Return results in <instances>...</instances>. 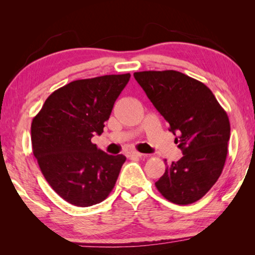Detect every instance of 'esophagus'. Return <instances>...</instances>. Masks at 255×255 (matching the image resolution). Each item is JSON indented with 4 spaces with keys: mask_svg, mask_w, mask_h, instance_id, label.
Instances as JSON below:
<instances>
[{
    "mask_svg": "<svg viewBox=\"0 0 255 255\" xmlns=\"http://www.w3.org/2000/svg\"><path fill=\"white\" fill-rule=\"evenodd\" d=\"M127 156L128 157H132V156H135V157H143V156H145V154H141L139 152H129V153H127Z\"/></svg>",
    "mask_w": 255,
    "mask_h": 255,
    "instance_id": "esophagus-1",
    "label": "esophagus"
}]
</instances>
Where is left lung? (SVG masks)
<instances>
[{
    "mask_svg": "<svg viewBox=\"0 0 255 255\" xmlns=\"http://www.w3.org/2000/svg\"><path fill=\"white\" fill-rule=\"evenodd\" d=\"M133 76L169 123V130L178 135L183 153L155 185L173 204H193L209 191L225 165L231 135L226 111L204 83L181 72L145 71Z\"/></svg>",
    "mask_w": 255,
    "mask_h": 255,
    "instance_id": "left-lung-1",
    "label": "left lung"
}]
</instances>
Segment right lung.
<instances>
[{
  "label": "right lung",
  "instance_id": "1",
  "mask_svg": "<svg viewBox=\"0 0 255 255\" xmlns=\"http://www.w3.org/2000/svg\"><path fill=\"white\" fill-rule=\"evenodd\" d=\"M130 74L77 80L56 90L32 119V152L54 191L77 207H90L109 196L124 155H109L91 141L101 135L115 101Z\"/></svg>",
  "mask_w": 255,
  "mask_h": 255
}]
</instances>
